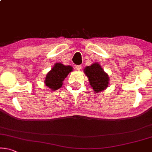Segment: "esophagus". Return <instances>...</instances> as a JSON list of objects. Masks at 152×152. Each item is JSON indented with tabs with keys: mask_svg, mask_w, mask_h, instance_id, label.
Listing matches in <instances>:
<instances>
[{
	"mask_svg": "<svg viewBox=\"0 0 152 152\" xmlns=\"http://www.w3.org/2000/svg\"><path fill=\"white\" fill-rule=\"evenodd\" d=\"M81 68H82L81 65H76V70H77V71H80V69H81Z\"/></svg>",
	"mask_w": 152,
	"mask_h": 152,
	"instance_id": "1",
	"label": "esophagus"
}]
</instances>
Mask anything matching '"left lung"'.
<instances>
[{"instance_id": "1", "label": "left lung", "mask_w": 152, "mask_h": 152, "mask_svg": "<svg viewBox=\"0 0 152 152\" xmlns=\"http://www.w3.org/2000/svg\"><path fill=\"white\" fill-rule=\"evenodd\" d=\"M84 73L88 76L93 90L96 92L106 90L109 85V76L99 64L95 62L84 69Z\"/></svg>"}]
</instances>
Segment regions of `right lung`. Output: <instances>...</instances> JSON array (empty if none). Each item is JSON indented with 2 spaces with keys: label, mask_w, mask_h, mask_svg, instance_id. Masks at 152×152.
<instances>
[{
  "label": "right lung",
  "mask_w": 152,
  "mask_h": 152,
  "mask_svg": "<svg viewBox=\"0 0 152 152\" xmlns=\"http://www.w3.org/2000/svg\"><path fill=\"white\" fill-rule=\"evenodd\" d=\"M73 71L70 65H64L60 62H56L53 68L47 73L44 83L52 91L57 90L62 86L64 78Z\"/></svg>",
  "instance_id": "right-lung-1"
}]
</instances>
